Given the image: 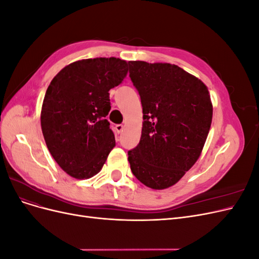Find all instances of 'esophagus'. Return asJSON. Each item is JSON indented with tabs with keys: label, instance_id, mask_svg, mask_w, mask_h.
Wrapping results in <instances>:
<instances>
[{
	"label": "esophagus",
	"instance_id": "1",
	"mask_svg": "<svg viewBox=\"0 0 259 259\" xmlns=\"http://www.w3.org/2000/svg\"><path fill=\"white\" fill-rule=\"evenodd\" d=\"M123 128H124V125H122V124H117V125H115V127H114L115 133H117V134H120V133L123 131Z\"/></svg>",
	"mask_w": 259,
	"mask_h": 259
}]
</instances>
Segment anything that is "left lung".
Segmentation results:
<instances>
[{
  "mask_svg": "<svg viewBox=\"0 0 259 259\" xmlns=\"http://www.w3.org/2000/svg\"><path fill=\"white\" fill-rule=\"evenodd\" d=\"M128 65L144 113L140 142L128 151L131 169L145 186L166 189L200 158L213 117L209 92L176 65L139 60Z\"/></svg>",
  "mask_w": 259,
  "mask_h": 259,
  "instance_id": "obj_1",
  "label": "left lung"
}]
</instances>
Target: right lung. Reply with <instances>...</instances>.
I'll list each match as a JSON object with an SVG mask.
<instances>
[{
  "label": "right lung",
  "mask_w": 259,
  "mask_h": 259,
  "mask_svg": "<svg viewBox=\"0 0 259 259\" xmlns=\"http://www.w3.org/2000/svg\"><path fill=\"white\" fill-rule=\"evenodd\" d=\"M127 71V62L115 57L77 60L61 69L46 90L43 136L54 160L71 177L98 174L115 146L106 119L111 109L109 91Z\"/></svg>",
  "instance_id": "1"
}]
</instances>
